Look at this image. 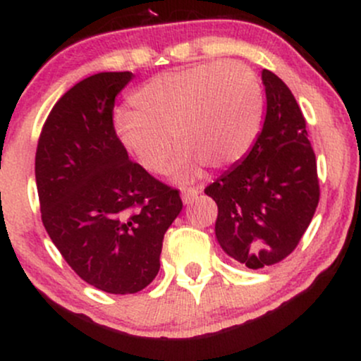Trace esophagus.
Listing matches in <instances>:
<instances>
[{"label": "esophagus", "instance_id": "esophagus-1", "mask_svg": "<svg viewBox=\"0 0 361 361\" xmlns=\"http://www.w3.org/2000/svg\"><path fill=\"white\" fill-rule=\"evenodd\" d=\"M200 190L198 188H192V186H186V188L181 190V198H183L185 204H192L195 198L198 197Z\"/></svg>", "mask_w": 361, "mask_h": 361}]
</instances>
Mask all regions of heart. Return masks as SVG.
I'll use <instances>...</instances> for the list:
<instances>
[{"instance_id": "obj_1", "label": "heart", "mask_w": 361, "mask_h": 361, "mask_svg": "<svg viewBox=\"0 0 361 361\" xmlns=\"http://www.w3.org/2000/svg\"><path fill=\"white\" fill-rule=\"evenodd\" d=\"M132 111L115 117L123 149L149 173H163L171 137L181 149L175 171L190 178L205 166L227 169L255 146L263 93L251 69L238 62H207L163 73L132 94Z\"/></svg>"}]
</instances>
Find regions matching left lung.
I'll list each match as a JSON object with an SVG mask.
<instances>
[{"mask_svg": "<svg viewBox=\"0 0 361 361\" xmlns=\"http://www.w3.org/2000/svg\"><path fill=\"white\" fill-rule=\"evenodd\" d=\"M261 78L267 117L255 146L205 188L219 207V244L251 270L280 263L295 250L321 195L299 103L276 74L263 69Z\"/></svg>", "mask_w": 361, "mask_h": 361, "instance_id": "obj_1", "label": "left lung"}]
</instances>
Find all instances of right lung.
Wrapping results in <instances>:
<instances>
[{
  "label": "right lung",
  "instance_id": "1",
  "mask_svg": "<svg viewBox=\"0 0 361 361\" xmlns=\"http://www.w3.org/2000/svg\"><path fill=\"white\" fill-rule=\"evenodd\" d=\"M132 76L98 73L66 91L35 152L45 231L80 279L115 295L156 279L164 233L183 209L180 192L128 159L115 134V97Z\"/></svg>",
  "mask_w": 361,
  "mask_h": 361
}]
</instances>
